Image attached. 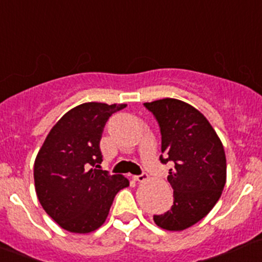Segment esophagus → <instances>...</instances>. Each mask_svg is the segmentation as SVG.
<instances>
[{"label": "esophagus", "instance_id": "34e87169", "mask_svg": "<svg viewBox=\"0 0 262 262\" xmlns=\"http://www.w3.org/2000/svg\"><path fill=\"white\" fill-rule=\"evenodd\" d=\"M147 179H149V175H147L146 172H142V174L135 175V177H134V180H136V182H140V183L146 182Z\"/></svg>", "mask_w": 262, "mask_h": 262}]
</instances>
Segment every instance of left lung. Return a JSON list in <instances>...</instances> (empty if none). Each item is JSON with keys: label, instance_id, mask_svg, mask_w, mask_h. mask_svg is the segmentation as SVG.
<instances>
[{"label": "left lung", "instance_id": "1", "mask_svg": "<svg viewBox=\"0 0 262 262\" xmlns=\"http://www.w3.org/2000/svg\"><path fill=\"white\" fill-rule=\"evenodd\" d=\"M160 126V161L174 163L168 182L174 189L170 211L154 215L168 231H183L206 217L226 184V154L220 137L196 108L174 98L146 102Z\"/></svg>", "mask_w": 262, "mask_h": 262}]
</instances>
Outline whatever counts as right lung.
I'll list each match as a JSON object with an SVG mask.
<instances>
[{
    "label": "right lung",
    "mask_w": 262,
    "mask_h": 262,
    "mask_svg": "<svg viewBox=\"0 0 262 262\" xmlns=\"http://www.w3.org/2000/svg\"><path fill=\"white\" fill-rule=\"evenodd\" d=\"M126 104L87 102L54 125L34 164L35 190L44 211L64 230L90 233L101 227L116 194L130 182L101 170L99 141L112 113Z\"/></svg>",
    "instance_id": "add662e5"
}]
</instances>
